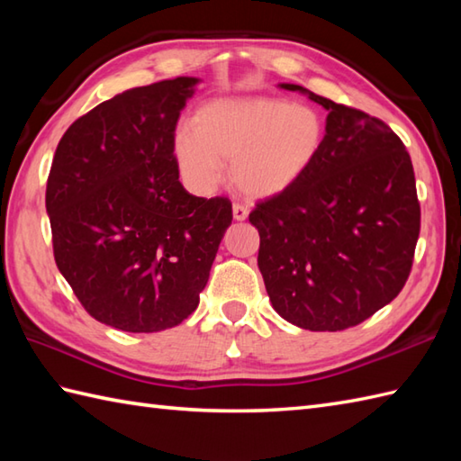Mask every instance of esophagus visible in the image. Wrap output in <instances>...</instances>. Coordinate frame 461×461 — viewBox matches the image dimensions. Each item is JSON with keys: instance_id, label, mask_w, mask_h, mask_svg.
<instances>
[{"instance_id": "34e87169", "label": "esophagus", "mask_w": 461, "mask_h": 461, "mask_svg": "<svg viewBox=\"0 0 461 461\" xmlns=\"http://www.w3.org/2000/svg\"><path fill=\"white\" fill-rule=\"evenodd\" d=\"M248 215H249V210H248V205H243V203H233V220H238V221H243V220H248Z\"/></svg>"}]
</instances>
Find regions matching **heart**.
<instances>
[{
	"label": "heart",
	"mask_w": 461,
	"mask_h": 461,
	"mask_svg": "<svg viewBox=\"0 0 461 461\" xmlns=\"http://www.w3.org/2000/svg\"><path fill=\"white\" fill-rule=\"evenodd\" d=\"M325 121L305 104L269 96L218 99L195 111L180 131L174 154L185 184L205 194L231 164V180L251 198L289 190L319 156Z\"/></svg>",
	"instance_id": "heart-1"
}]
</instances>
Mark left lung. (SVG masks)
I'll return each instance as SVG.
<instances>
[{
  "label": "left lung",
  "mask_w": 461,
  "mask_h": 461,
  "mask_svg": "<svg viewBox=\"0 0 461 461\" xmlns=\"http://www.w3.org/2000/svg\"><path fill=\"white\" fill-rule=\"evenodd\" d=\"M311 168L249 213L258 266L273 309L309 330L357 327L408 281L420 236V202L406 146L376 116L332 103Z\"/></svg>",
  "instance_id": "1"
}]
</instances>
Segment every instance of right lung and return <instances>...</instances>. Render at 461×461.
Returning a JSON list of instances; mask_svg holds the SVG:
<instances>
[{
    "label": "right lung",
    "instance_id": "right-lung-1",
    "mask_svg": "<svg viewBox=\"0 0 461 461\" xmlns=\"http://www.w3.org/2000/svg\"><path fill=\"white\" fill-rule=\"evenodd\" d=\"M194 77L124 91L68 126L45 205L53 256L85 311L126 332H156L200 303L233 220L225 195L184 190L174 134Z\"/></svg>",
    "mask_w": 461,
    "mask_h": 461
}]
</instances>
